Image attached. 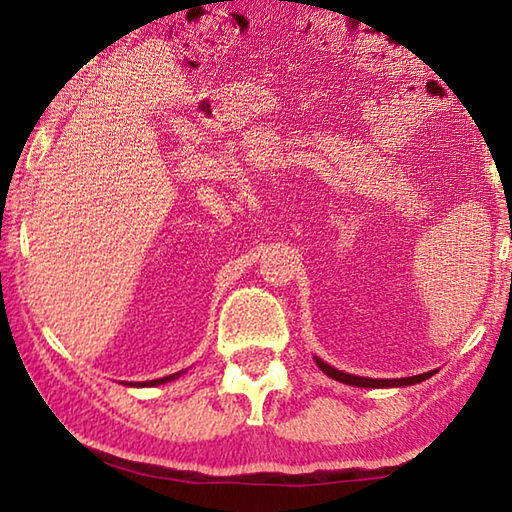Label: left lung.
<instances>
[{
    "mask_svg": "<svg viewBox=\"0 0 512 512\" xmlns=\"http://www.w3.org/2000/svg\"><path fill=\"white\" fill-rule=\"evenodd\" d=\"M318 368L325 372L327 377H332L336 381H343L348 386H363V388H393V386H411V384H420V381L429 379L433 372H424V375H415V377H402V379H368V377H357V375H348V372L336 370L329 366V363L316 359Z\"/></svg>",
    "mask_w": 512,
    "mask_h": 512,
    "instance_id": "left-lung-1",
    "label": "left lung"
}]
</instances>
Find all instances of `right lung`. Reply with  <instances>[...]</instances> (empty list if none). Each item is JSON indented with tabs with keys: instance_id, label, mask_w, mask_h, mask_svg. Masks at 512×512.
I'll list each match as a JSON object with an SVG mask.
<instances>
[{
	"instance_id": "right-lung-1",
	"label": "right lung",
	"mask_w": 512,
	"mask_h": 512,
	"mask_svg": "<svg viewBox=\"0 0 512 512\" xmlns=\"http://www.w3.org/2000/svg\"><path fill=\"white\" fill-rule=\"evenodd\" d=\"M178 375H180V372H176V375H169V377H162V379H153V381H140V384H133V381H131V386H158V384H167V381L176 379Z\"/></svg>"
}]
</instances>
